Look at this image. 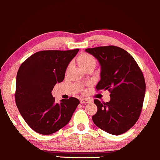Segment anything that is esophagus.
Listing matches in <instances>:
<instances>
[{
	"mask_svg": "<svg viewBox=\"0 0 160 160\" xmlns=\"http://www.w3.org/2000/svg\"><path fill=\"white\" fill-rule=\"evenodd\" d=\"M90 102H91V101L88 99V98H81V99H80V103H88Z\"/></svg>",
	"mask_w": 160,
	"mask_h": 160,
	"instance_id": "esophagus-1",
	"label": "esophagus"
}]
</instances>
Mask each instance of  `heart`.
Returning a JSON list of instances; mask_svg holds the SVG:
<instances>
[{"label":"heart","instance_id":"obj_1","mask_svg":"<svg viewBox=\"0 0 160 160\" xmlns=\"http://www.w3.org/2000/svg\"><path fill=\"white\" fill-rule=\"evenodd\" d=\"M77 62L80 68L84 69L88 67L96 66V59L93 56L86 53H82L78 57Z\"/></svg>","mask_w":160,"mask_h":160}]
</instances>
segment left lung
Listing matches in <instances>:
<instances>
[{"instance_id": "obj_1", "label": "left lung", "mask_w": 160, "mask_h": 160, "mask_svg": "<svg viewBox=\"0 0 160 160\" xmlns=\"http://www.w3.org/2000/svg\"><path fill=\"white\" fill-rule=\"evenodd\" d=\"M101 66L97 90H108L110 101L94 103L98 110L92 117L94 124L108 133L121 135L133 126L139 118L144 99L143 75L133 57L118 46L87 48Z\"/></svg>"}]
</instances>
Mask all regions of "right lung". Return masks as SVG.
<instances>
[{
	"label": "right lung",
	"mask_w": 160,
	"mask_h": 160,
	"mask_svg": "<svg viewBox=\"0 0 160 160\" xmlns=\"http://www.w3.org/2000/svg\"><path fill=\"white\" fill-rule=\"evenodd\" d=\"M78 51H39L18 70L16 104L27 124L38 133L50 135L64 127L80 103L74 97L57 103L51 93L54 85L64 80L67 67Z\"/></svg>",
	"instance_id": "add662e5"
}]
</instances>
